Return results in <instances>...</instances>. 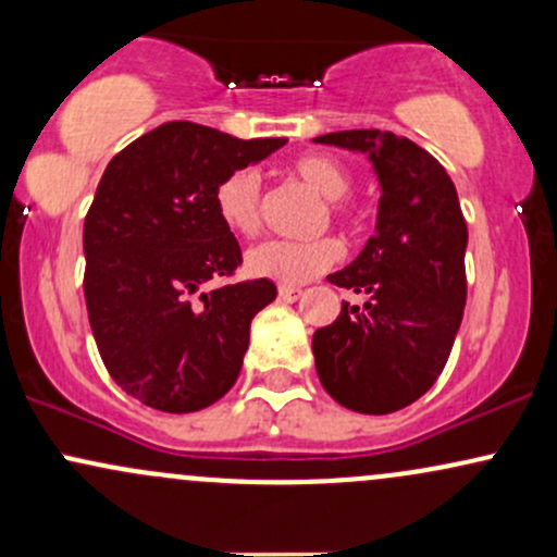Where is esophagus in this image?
I'll return each instance as SVG.
<instances>
[{"mask_svg": "<svg viewBox=\"0 0 557 557\" xmlns=\"http://www.w3.org/2000/svg\"><path fill=\"white\" fill-rule=\"evenodd\" d=\"M280 298L283 300H287V304H290V300H298L300 296H304V290H300L298 285H280Z\"/></svg>", "mask_w": 557, "mask_h": 557, "instance_id": "obj_1", "label": "esophagus"}]
</instances>
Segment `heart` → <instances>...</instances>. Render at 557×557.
Here are the masks:
<instances>
[{
	"label": "heart",
	"mask_w": 557,
	"mask_h": 557,
	"mask_svg": "<svg viewBox=\"0 0 557 557\" xmlns=\"http://www.w3.org/2000/svg\"><path fill=\"white\" fill-rule=\"evenodd\" d=\"M285 172L327 201L332 220H343L348 214L341 198L350 190V172L341 159L330 154H300L287 164ZM259 190V175L253 170H233L216 183L214 212L227 233L238 235V238L257 235L261 225ZM341 259L343 246L335 238L309 243L264 240L246 253V272L251 277L272 280V283L300 285L332 270Z\"/></svg>",
	"instance_id": "1"
}]
</instances>
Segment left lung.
I'll use <instances>...</instances> for the list:
<instances>
[{"label":"left lung","mask_w":557,"mask_h":557,"mask_svg":"<svg viewBox=\"0 0 557 557\" xmlns=\"http://www.w3.org/2000/svg\"><path fill=\"white\" fill-rule=\"evenodd\" d=\"M317 144L361 151L380 181L374 235L330 283L367 296L314 332L317 374L341 406L393 413L443 374L466 306L469 230L443 164L389 131H341Z\"/></svg>","instance_id":"obj_1"}]
</instances>
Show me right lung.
<instances>
[{"label":"right lung","instance_id":"add662e5","mask_svg":"<svg viewBox=\"0 0 557 557\" xmlns=\"http://www.w3.org/2000/svg\"><path fill=\"white\" fill-rule=\"evenodd\" d=\"M285 144L175 120L107 164L83 225V293L107 372L144 406L201 411L238 380L251 319L277 287L246 280L203 290L243 261L216 220L214 188Z\"/></svg>","mask_w":557,"mask_h":557}]
</instances>
